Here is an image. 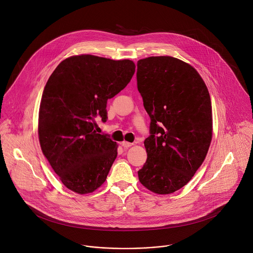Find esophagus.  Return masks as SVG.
Wrapping results in <instances>:
<instances>
[{"label": "esophagus", "instance_id": "34e87169", "mask_svg": "<svg viewBox=\"0 0 253 253\" xmlns=\"http://www.w3.org/2000/svg\"><path fill=\"white\" fill-rule=\"evenodd\" d=\"M132 145H133L132 143L127 142V141H123V142H122V146H123L124 148H129V147H131Z\"/></svg>", "mask_w": 253, "mask_h": 253}]
</instances>
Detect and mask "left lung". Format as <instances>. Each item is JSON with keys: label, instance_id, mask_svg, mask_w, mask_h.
Instances as JSON below:
<instances>
[{"label": "left lung", "instance_id": "8db88e82", "mask_svg": "<svg viewBox=\"0 0 253 253\" xmlns=\"http://www.w3.org/2000/svg\"><path fill=\"white\" fill-rule=\"evenodd\" d=\"M137 88L150 123L140 183L155 194L174 193L204 163L212 138L209 89L198 71L172 56L137 61Z\"/></svg>", "mask_w": 253, "mask_h": 253}]
</instances>
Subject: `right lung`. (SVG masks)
Here are the masks:
<instances>
[{"label": "right lung", "instance_id": "right-lung-1", "mask_svg": "<svg viewBox=\"0 0 253 253\" xmlns=\"http://www.w3.org/2000/svg\"><path fill=\"white\" fill-rule=\"evenodd\" d=\"M135 64L91 54L59 63L43 88L38 134L43 156L63 185L85 195L107 178L118 144L96 133L95 118L107 120V100L130 82Z\"/></svg>", "mask_w": 253, "mask_h": 253}]
</instances>
